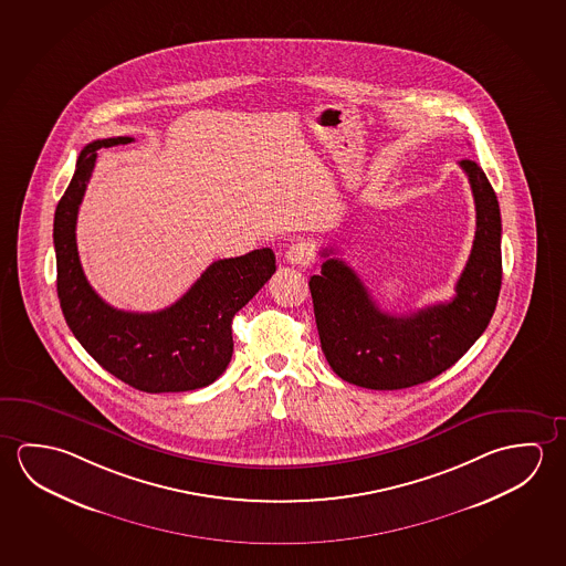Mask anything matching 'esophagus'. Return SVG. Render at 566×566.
Segmentation results:
<instances>
[{"label": "esophagus", "mask_w": 566, "mask_h": 566, "mask_svg": "<svg viewBox=\"0 0 566 566\" xmlns=\"http://www.w3.org/2000/svg\"><path fill=\"white\" fill-rule=\"evenodd\" d=\"M284 259H286L287 264H294V266H307V264L314 260V254H312V249L307 247L306 242H296V244L287 247Z\"/></svg>", "instance_id": "esophagus-1"}]
</instances>
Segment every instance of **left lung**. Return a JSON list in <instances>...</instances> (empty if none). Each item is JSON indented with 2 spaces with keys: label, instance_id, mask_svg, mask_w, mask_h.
<instances>
[{
  "label": "left lung",
  "instance_id": "8db88e82",
  "mask_svg": "<svg viewBox=\"0 0 566 566\" xmlns=\"http://www.w3.org/2000/svg\"><path fill=\"white\" fill-rule=\"evenodd\" d=\"M472 186L475 239L450 302L415 314L382 312L361 279L332 249L310 279L322 352L343 380L375 390H397L434 379L480 339L501 290L500 203L482 167L462 159Z\"/></svg>",
  "mask_w": 566,
  "mask_h": 566
}]
</instances>
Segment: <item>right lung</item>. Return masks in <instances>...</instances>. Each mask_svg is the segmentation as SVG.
Listing matches in <instances>:
<instances>
[{
	"label": "right lung",
	"mask_w": 566,
	"mask_h": 566,
	"mask_svg": "<svg viewBox=\"0 0 566 566\" xmlns=\"http://www.w3.org/2000/svg\"><path fill=\"white\" fill-rule=\"evenodd\" d=\"M130 136L94 139L56 205L53 241L56 294L66 325L94 361L144 392H184L211 385L232 357V317L276 272V256L259 249L213 262L176 304L136 314L108 306L84 276L76 251V214L96 164V149Z\"/></svg>",
	"instance_id": "1"
}]
</instances>
